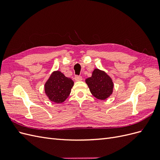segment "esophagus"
Masks as SVG:
<instances>
[{"label": "esophagus", "instance_id": "34e87169", "mask_svg": "<svg viewBox=\"0 0 160 160\" xmlns=\"http://www.w3.org/2000/svg\"><path fill=\"white\" fill-rule=\"evenodd\" d=\"M75 80L76 81H81L82 80V77L79 76V75H76L75 77Z\"/></svg>", "mask_w": 160, "mask_h": 160}]
</instances>
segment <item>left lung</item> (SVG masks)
Wrapping results in <instances>:
<instances>
[{
    "label": "left lung",
    "mask_w": 160,
    "mask_h": 160,
    "mask_svg": "<svg viewBox=\"0 0 160 160\" xmlns=\"http://www.w3.org/2000/svg\"><path fill=\"white\" fill-rule=\"evenodd\" d=\"M85 83L91 94L98 99L105 100L113 93V80L104 71L95 69L91 77L85 79Z\"/></svg>",
    "instance_id": "obj_1"
}]
</instances>
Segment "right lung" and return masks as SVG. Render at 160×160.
<instances>
[{
    "instance_id": "right-lung-1",
    "label": "right lung",
    "mask_w": 160,
    "mask_h": 160,
    "mask_svg": "<svg viewBox=\"0 0 160 160\" xmlns=\"http://www.w3.org/2000/svg\"><path fill=\"white\" fill-rule=\"evenodd\" d=\"M74 82L62 74L60 71H55L45 83V93L52 102L61 103L69 96Z\"/></svg>"
}]
</instances>
